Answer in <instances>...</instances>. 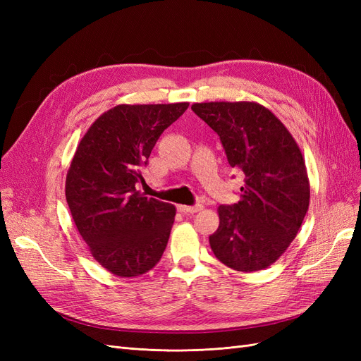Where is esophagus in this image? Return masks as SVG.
<instances>
[{
	"mask_svg": "<svg viewBox=\"0 0 361 361\" xmlns=\"http://www.w3.org/2000/svg\"><path fill=\"white\" fill-rule=\"evenodd\" d=\"M202 204H194V206H185V204H179L178 211L182 214H195L202 209Z\"/></svg>",
	"mask_w": 361,
	"mask_h": 361,
	"instance_id": "obj_1",
	"label": "esophagus"
}]
</instances>
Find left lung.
I'll list each match as a JSON object with an SVG mask.
<instances>
[{
  "label": "left lung",
  "mask_w": 361,
  "mask_h": 361,
  "mask_svg": "<svg viewBox=\"0 0 361 361\" xmlns=\"http://www.w3.org/2000/svg\"><path fill=\"white\" fill-rule=\"evenodd\" d=\"M191 110L220 137L231 167L245 174L241 200L218 207L220 226L209 236L214 255L236 271L264 269L285 253L309 209L301 150L256 102H203Z\"/></svg>",
  "instance_id": "1"
}]
</instances>
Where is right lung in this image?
<instances>
[{"label":"right lung","instance_id":"right-lung-1","mask_svg":"<svg viewBox=\"0 0 361 361\" xmlns=\"http://www.w3.org/2000/svg\"><path fill=\"white\" fill-rule=\"evenodd\" d=\"M188 102L117 105L82 137L66 176V200L92 256L120 277L154 268L167 247L176 207L145 197L150 152Z\"/></svg>","mask_w":361,"mask_h":361}]
</instances>
